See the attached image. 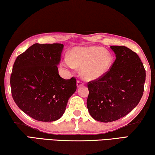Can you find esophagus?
I'll use <instances>...</instances> for the list:
<instances>
[{"label":"esophagus","mask_w":155,"mask_h":155,"mask_svg":"<svg viewBox=\"0 0 155 155\" xmlns=\"http://www.w3.org/2000/svg\"><path fill=\"white\" fill-rule=\"evenodd\" d=\"M83 85V83L81 82L80 81H77V87H79L81 86H82Z\"/></svg>","instance_id":"34e87169"}]
</instances>
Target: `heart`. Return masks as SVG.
Instances as JSON below:
<instances>
[{"mask_svg": "<svg viewBox=\"0 0 155 155\" xmlns=\"http://www.w3.org/2000/svg\"><path fill=\"white\" fill-rule=\"evenodd\" d=\"M115 58L111 52L101 46H91L73 48L70 58L65 57L62 64L73 69L80 68V75L86 81L99 80L109 72Z\"/></svg>", "mask_w": 155, "mask_h": 155, "instance_id": "b5f03b06", "label": "heart"}]
</instances>
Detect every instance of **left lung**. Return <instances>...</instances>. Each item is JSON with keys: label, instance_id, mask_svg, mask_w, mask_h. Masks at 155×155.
Here are the masks:
<instances>
[{"label": "left lung", "instance_id": "8db88e82", "mask_svg": "<svg viewBox=\"0 0 155 155\" xmlns=\"http://www.w3.org/2000/svg\"><path fill=\"white\" fill-rule=\"evenodd\" d=\"M114 64L101 79L88 83V111L97 121L110 122L130 113L140 103L146 70L135 52L124 46H111Z\"/></svg>", "mask_w": 155, "mask_h": 155}]
</instances>
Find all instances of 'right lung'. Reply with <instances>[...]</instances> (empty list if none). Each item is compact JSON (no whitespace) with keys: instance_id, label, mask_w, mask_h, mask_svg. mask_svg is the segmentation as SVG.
I'll use <instances>...</instances> for the list:
<instances>
[{"instance_id":"right-lung-1","label":"right lung","mask_w":155,"mask_h":155,"mask_svg":"<svg viewBox=\"0 0 155 155\" xmlns=\"http://www.w3.org/2000/svg\"><path fill=\"white\" fill-rule=\"evenodd\" d=\"M62 44H35L18 56L10 78L18 107L41 122H53L64 114L68 101L77 90V81L59 74Z\"/></svg>"}]
</instances>
